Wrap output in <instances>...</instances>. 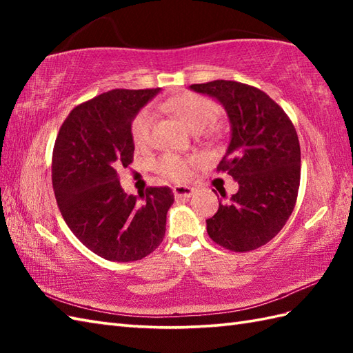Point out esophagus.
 <instances>
[{
	"mask_svg": "<svg viewBox=\"0 0 353 353\" xmlns=\"http://www.w3.org/2000/svg\"><path fill=\"white\" fill-rule=\"evenodd\" d=\"M172 194H174L177 199H190L194 194V188L186 185H174L172 186Z\"/></svg>",
	"mask_w": 353,
	"mask_h": 353,
	"instance_id": "34e87169",
	"label": "esophagus"
}]
</instances>
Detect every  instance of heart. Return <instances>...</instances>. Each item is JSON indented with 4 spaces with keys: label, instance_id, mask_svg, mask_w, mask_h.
Instances as JSON below:
<instances>
[{
    "label": "heart",
    "instance_id": "1",
    "mask_svg": "<svg viewBox=\"0 0 353 353\" xmlns=\"http://www.w3.org/2000/svg\"><path fill=\"white\" fill-rule=\"evenodd\" d=\"M161 108L165 112H168V114L181 119L188 129L196 132L203 130L209 124H212L214 119L216 118V114H219V108H216L214 101L194 92H182L171 97V99L161 103ZM152 124L153 115L147 109L141 110L133 118L130 125V134L134 145L145 147L148 144L150 137H152ZM192 163L194 159H191V157H182L179 154L167 153L156 161L154 170L163 177L181 182L188 179Z\"/></svg>",
    "mask_w": 353,
    "mask_h": 353
}]
</instances>
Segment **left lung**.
Wrapping results in <instances>:
<instances>
[{
    "mask_svg": "<svg viewBox=\"0 0 353 353\" xmlns=\"http://www.w3.org/2000/svg\"><path fill=\"white\" fill-rule=\"evenodd\" d=\"M228 112L230 142L216 171L239 190L206 220L208 235L232 252L267 244L285 226L301 185V145L283 109L261 89L234 80L191 85ZM226 199V192H220Z\"/></svg>",
    "mask_w": 353,
    "mask_h": 353,
    "instance_id": "8db88e82",
    "label": "left lung"
}]
</instances>
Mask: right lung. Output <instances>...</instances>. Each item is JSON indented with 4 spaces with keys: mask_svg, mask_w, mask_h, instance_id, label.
<instances>
[{
    "mask_svg": "<svg viewBox=\"0 0 353 353\" xmlns=\"http://www.w3.org/2000/svg\"><path fill=\"white\" fill-rule=\"evenodd\" d=\"M161 89H114L74 108L54 142L52 190L65 223L80 243L108 261L145 258L162 243L174 201L168 186L127 196L118 167H129L130 125Z\"/></svg>",
    "mask_w": 353,
    "mask_h": 353,
    "instance_id": "1",
    "label": "right lung"
}]
</instances>
